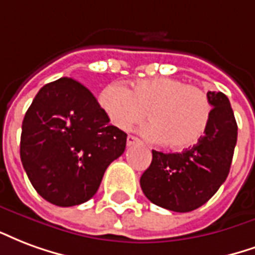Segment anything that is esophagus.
Listing matches in <instances>:
<instances>
[{
    "label": "esophagus",
    "mask_w": 255,
    "mask_h": 255,
    "mask_svg": "<svg viewBox=\"0 0 255 255\" xmlns=\"http://www.w3.org/2000/svg\"><path fill=\"white\" fill-rule=\"evenodd\" d=\"M137 142H140V140H138L137 137H134V135H128V138H126V144H128V146L134 145Z\"/></svg>",
    "instance_id": "esophagus-1"
}]
</instances>
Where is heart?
I'll list each match as a JSON object with an SVG mask.
<instances>
[{
    "instance_id": "heart-1",
    "label": "heart",
    "mask_w": 255,
    "mask_h": 255,
    "mask_svg": "<svg viewBox=\"0 0 255 255\" xmlns=\"http://www.w3.org/2000/svg\"><path fill=\"white\" fill-rule=\"evenodd\" d=\"M99 103L110 122L121 130L141 124L149 113L152 122L142 130L144 135L172 149L196 145L212 118L205 91L174 77L140 80L131 89L111 84L100 94Z\"/></svg>"
}]
</instances>
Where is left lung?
<instances>
[{
    "instance_id": "1",
    "label": "left lung",
    "mask_w": 255,
    "mask_h": 255,
    "mask_svg": "<svg viewBox=\"0 0 255 255\" xmlns=\"http://www.w3.org/2000/svg\"><path fill=\"white\" fill-rule=\"evenodd\" d=\"M212 118L196 145L181 153L152 150V163L140 178L141 189L155 205L172 212H190L211 200L228 176L238 125L223 92H208Z\"/></svg>"
}]
</instances>
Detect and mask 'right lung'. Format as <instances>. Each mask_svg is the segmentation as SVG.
<instances>
[{
	"mask_svg": "<svg viewBox=\"0 0 255 255\" xmlns=\"http://www.w3.org/2000/svg\"><path fill=\"white\" fill-rule=\"evenodd\" d=\"M126 137L88 88L62 77L40 88L27 110L20 157L46 201L80 205L95 196L107 167L124 153Z\"/></svg>",
	"mask_w": 255,
	"mask_h": 255,
	"instance_id": "1",
	"label": "right lung"
}]
</instances>
